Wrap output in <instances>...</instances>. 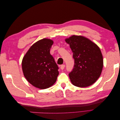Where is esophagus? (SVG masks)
<instances>
[{
  "label": "esophagus",
  "mask_w": 120,
  "mask_h": 120,
  "mask_svg": "<svg viewBox=\"0 0 120 120\" xmlns=\"http://www.w3.org/2000/svg\"><path fill=\"white\" fill-rule=\"evenodd\" d=\"M64 67H65V64H61L60 68H61V70H63V69H64Z\"/></svg>",
  "instance_id": "34e87169"
}]
</instances>
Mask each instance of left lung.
Listing matches in <instances>:
<instances>
[{"label":"left lung","mask_w":120,"mask_h":120,"mask_svg":"<svg viewBox=\"0 0 120 120\" xmlns=\"http://www.w3.org/2000/svg\"><path fill=\"white\" fill-rule=\"evenodd\" d=\"M72 50L74 66L69 73L71 83L78 87H86L99 79L103 67L100 48L89 39L73 35L66 39Z\"/></svg>","instance_id":"obj_1"}]
</instances>
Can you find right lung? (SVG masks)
<instances>
[{
  "label": "right lung",
  "instance_id": "obj_1",
  "mask_svg": "<svg viewBox=\"0 0 120 120\" xmlns=\"http://www.w3.org/2000/svg\"><path fill=\"white\" fill-rule=\"evenodd\" d=\"M53 43L49 39L39 40L30 47L22 60L24 77L36 88H49L55 83L59 75V67L50 53Z\"/></svg>",
  "mask_w": 120,
  "mask_h": 120
}]
</instances>
